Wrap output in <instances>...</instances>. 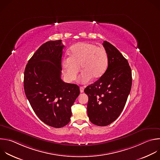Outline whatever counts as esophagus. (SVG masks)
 <instances>
[{
    "label": "esophagus",
    "mask_w": 160,
    "mask_h": 160,
    "mask_svg": "<svg viewBox=\"0 0 160 160\" xmlns=\"http://www.w3.org/2000/svg\"><path fill=\"white\" fill-rule=\"evenodd\" d=\"M80 91L81 93H83L84 92V88L83 87H80Z\"/></svg>",
    "instance_id": "1"
}]
</instances>
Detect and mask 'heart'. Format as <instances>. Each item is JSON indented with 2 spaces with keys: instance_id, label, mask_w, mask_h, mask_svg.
<instances>
[{
  "instance_id": "heart-1",
  "label": "heart",
  "mask_w": 160,
  "mask_h": 160,
  "mask_svg": "<svg viewBox=\"0 0 160 160\" xmlns=\"http://www.w3.org/2000/svg\"><path fill=\"white\" fill-rule=\"evenodd\" d=\"M108 55L102 47L89 42H78L73 45L70 50V57H64L62 64L65 76L74 80L79 70L82 72L79 80L87 83L92 78H100L108 67Z\"/></svg>"
}]
</instances>
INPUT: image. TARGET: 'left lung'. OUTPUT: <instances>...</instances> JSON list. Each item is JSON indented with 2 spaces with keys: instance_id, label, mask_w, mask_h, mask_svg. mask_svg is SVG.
Returning a JSON list of instances; mask_svg holds the SVG:
<instances>
[{
  "instance_id": "8db88e82",
  "label": "left lung",
  "mask_w": 160,
  "mask_h": 160,
  "mask_svg": "<svg viewBox=\"0 0 160 160\" xmlns=\"http://www.w3.org/2000/svg\"><path fill=\"white\" fill-rule=\"evenodd\" d=\"M103 46L108 55V67L95 82L87 86V114L92 123L109 125L118 119L126 105L132 85V73L128 60L110 42Z\"/></svg>"
}]
</instances>
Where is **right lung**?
<instances>
[{"instance_id":"right-lung-1","label":"right lung","mask_w":160,"mask_h":160,"mask_svg":"<svg viewBox=\"0 0 160 160\" xmlns=\"http://www.w3.org/2000/svg\"><path fill=\"white\" fill-rule=\"evenodd\" d=\"M64 47L62 40L44 43L24 70V88L31 108L41 121L56 128L69 123L71 108L80 94L77 85L61 78Z\"/></svg>"}]
</instances>
